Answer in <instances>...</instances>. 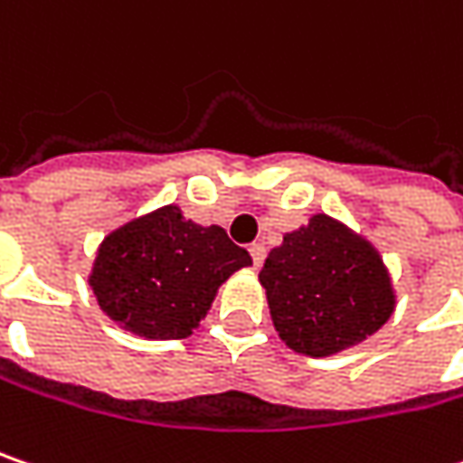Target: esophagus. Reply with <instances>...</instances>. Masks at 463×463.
Instances as JSON below:
<instances>
[{"label": "esophagus", "mask_w": 463, "mask_h": 463, "mask_svg": "<svg viewBox=\"0 0 463 463\" xmlns=\"http://www.w3.org/2000/svg\"><path fill=\"white\" fill-rule=\"evenodd\" d=\"M249 254H251V259H254V267H261L264 264V257H267V249L261 246V243H251L249 246Z\"/></svg>", "instance_id": "esophagus-1"}]
</instances>
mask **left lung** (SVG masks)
I'll return each instance as SVG.
<instances>
[{"label":"left lung","mask_w":463,"mask_h":463,"mask_svg":"<svg viewBox=\"0 0 463 463\" xmlns=\"http://www.w3.org/2000/svg\"><path fill=\"white\" fill-rule=\"evenodd\" d=\"M259 283L280 340L304 356H333L367 340L395 309L380 251L327 214L286 232L264 259Z\"/></svg>","instance_id":"8db88e82"}]
</instances>
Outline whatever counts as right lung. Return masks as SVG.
I'll return each mask as SVG.
<instances>
[{
	"label": "right lung",
	"mask_w": 463,
	"mask_h": 463,
	"mask_svg": "<svg viewBox=\"0 0 463 463\" xmlns=\"http://www.w3.org/2000/svg\"><path fill=\"white\" fill-rule=\"evenodd\" d=\"M251 267L220 225H196L167 204L112 231L96 249L89 286L101 312L146 340L188 338L220 286Z\"/></svg>",
	"instance_id": "1"
}]
</instances>
